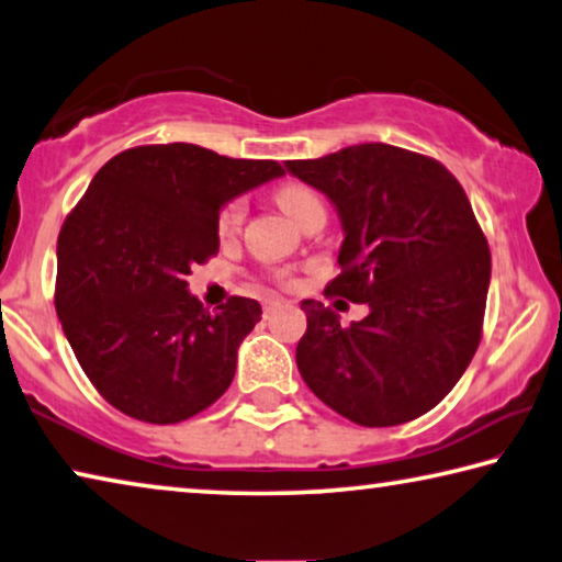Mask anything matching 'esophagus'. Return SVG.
<instances>
[{"label":"esophagus","mask_w":562,"mask_h":562,"mask_svg":"<svg viewBox=\"0 0 562 562\" xmlns=\"http://www.w3.org/2000/svg\"><path fill=\"white\" fill-rule=\"evenodd\" d=\"M276 308H279V301H266V304H263V314L269 316V314H273Z\"/></svg>","instance_id":"34e87169"}]
</instances>
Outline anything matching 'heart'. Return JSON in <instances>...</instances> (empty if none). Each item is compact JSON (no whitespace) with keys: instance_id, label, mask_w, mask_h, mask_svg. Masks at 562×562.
I'll use <instances>...</instances> for the list:
<instances>
[{"instance_id":"b5f03b06","label":"heart","mask_w":562,"mask_h":562,"mask_svg":"<svg viewBox=\"0 0 562 562\" xmlns=\"http://www.w3.org/2000/svg\"><path fill=\"white\" fill-rule=\"evenodd\" d=\"M276 201L283 211H286L293 221H304L311 211L324 209L322 198H318L311 188L301 183H286L276 191ZM246 218V198H231V201L223 203L218 213V233L221 236H233L240 228V223Z\"/></svg>"}]
</instances>
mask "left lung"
I'll return each instance as SVG.
<instances>
[{"label":"left lung","mask_w":562,"mask_h":562,"mask_svg":"<svg viewBox=\"0 0 562 562\" xmlns=\"http://www.w3.org/2000/svg\"><path fill=\"white\" fill-rule=\"evenodd\" d=\"M286 168L331 198L347 233L324 296L371 308L341 326L331 306L301 301V376L353 425L422 417L460 382L482 339L492 261L468 193L439 160L386 143Z\"/></svg>","instance_id":"1"}]
</instances>
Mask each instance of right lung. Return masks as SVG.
Masks as SVG:
<instances>
[{"label":"right lung","instance_id":"obj_1","mask_svg":"<svg viewBox=\"0 0 562 562\" xmlns=\"http://www.w3.org/2000/svg\"><path fill=\"white\" fill-rule=\"evenodd\" d=\"M283 176L276 160L226 158L191 143L110 158L59 228L55 308L94 390L148 425L209 409L261 322L254 299L203 308L191 266L218 254L221 205Z\"/></svg>","mask_w":562,"mask_h":562}]
</instances>
